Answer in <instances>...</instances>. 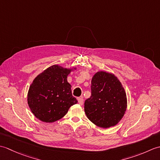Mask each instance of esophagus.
I'll list each match as a JSON object with an SVG mask.
<instances>
[{
  "instance_id": "obj_1",
  "label": "esophagus",
  "mask_w": 160,
  "mask_h": 160,
  "mask_svg": "<svg viewBox=\"0 0 160 160\" xmlns=\"http://www.w3.org/2000/svg\"><path fill=\"white\" fill-rule=\"evenodd\" d=\"M78 103H79L80 105H82L84 103V100L82 97L78 98Z\"/></svg>"
}]
</instances>
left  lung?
Listing matches in <instances>:
<instances>
[{"instance_id": "obj_1", "label": "left lung", "mask_w": 160, "mask_h": 160, "mask_svg": "<svg viewBox=\"0 0 160 160\" xmlns=\"http://www.w3.org/2000/svg\"><path fill=\"white\" fill-rule=\"evenodd\" d=\"M91 96L85 100L84 112L94 124L107 128L116 125L127 107V94L113 73L98 71L91 80Z\"/></svg>"}]
</instances>
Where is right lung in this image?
I'll return each instance as SVG.
<instances>
[{"label":"right lung","instance_id":"1","mask_svg":"<svg viewBox=\"0 0 160 160\" xmlns=\"http://www.w3.org/2000/svg\"><path fill=\"white\" fill-rule=\"evenodd\" d=\"M76 69V68H73ZM73 69L51 66L37 76L29 87L28 102L33 114L44 122H53L67 114L78 103L72 96L67 76Z\"/></svg>","mask_w":160,"mask_h":160}]
</instances>
